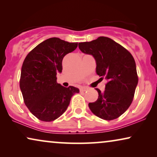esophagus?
Instances as JSON below:
<instances>
[{"label": "esophagus", "instance_id": "1", "mask_svg": "<svg viewBox=\"0 0 157 157\" xmlns=\"http://www.w3.org/2000/svg\"><path fill=\"white\" fill-rule=\"evenodd\" d=\"M86 90H87L86 87H81V89H80L81 91H86Z\"/></svg>", "mask_w": 157, "mask_h": 157}]
</instances>
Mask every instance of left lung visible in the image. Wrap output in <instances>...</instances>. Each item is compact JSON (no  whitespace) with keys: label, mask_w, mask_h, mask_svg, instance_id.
Returning <instances> with one entry per match:
<instances>
[{"label":"left lung","mask_w":157,"mask_h":157,"mask_svg":"<svg viewBox=\"0 0 157 157\" xmlns=\"http://www.w3.org/2000/svg\"><path fill=\"white\" fill-rule=\"evenodd\" d=\"M81 52L93 56L96 71L108 80L105 91L89 107L96 117L104 120L117 119L132 104L138 83L136 63L132 55L111 38L101 36L90 42L79 43Z\"/></svg>","instance_id":"8db88e82"}]
</instances>
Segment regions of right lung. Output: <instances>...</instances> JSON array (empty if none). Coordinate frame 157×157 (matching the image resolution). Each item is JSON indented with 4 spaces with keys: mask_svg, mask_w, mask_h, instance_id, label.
<instances>
[{
    "mask_svg": "<svg viewBox=\"0 0 157 157\" xmlns=\"http://www.w3.org/2000/svg\"><path fill=\"white\" fill-rule=\"evenodd\" d=\"M78 46L59 38H48L36 46L25 57L21 68L20 89L25 106L43 121H54L63 114L71 98L79 89L57 83L62 61Z\"/></svg>",
    "mask_w": 157,
    "mask_h": 157,
    "instance_id": "obj_1",
    "label": "right lung"
}]
</instances>
